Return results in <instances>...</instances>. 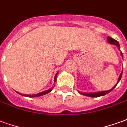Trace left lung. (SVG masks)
Masks as SVG:
<instances>
[{
	"instance_id": "obj_1",
	"label": "left lung",
	"mask_w": 127,
	"mask_h": 127,
	"mask_svg": "<svg viewBox=\"0 0 127 127\" xmlns=\"http://www.w3.org/2000/svg\"><path fill=\"white\" fill-rule=\"evenodd\" d=\"M108 43L111 44L116 45V46L119 48V49H120V45H119V43L118 42V41H116V40H114L113 38H112L110 37H108ZM121 55H122V57L123 58V53L121 52ZM122 75H123V72L121 73V75L119 76V80H118V82L116 83V85L118 84V83L120 81L121 77H122ZM116 85L115 86H114L113 88L111 89V90H108V91H104V92H95V93H82L79 92V94L82 95H87V96H90V97H99V96H102V95H104L108 94L110 92H112V90L115 88V87L116 86Z\"/></svg>"
}]
</instances>
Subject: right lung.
<instances>
[{"label": "right lung", "instance_id": "obj_1", "mask_svg": "<svg viewBox=\"0 0 127 127\" xmlns=\"http://www.w3.org/2000/svg\"><path fill=\"white\" fill-rule=\"evenodd\" d=\"M56 75H55V77H54V81H56ZM52 90V89H50V90H46V91L42 92L40 93V94H35V95H28V94L24 95V94H21V93H19V92L17 93H18L19 94L21 95H24V96H27V97H38V96H41V95H43L46 94H48V93L50 92Z\"/></svg>", "mask_w": 127, "mask_h": 127}]
</instances>
